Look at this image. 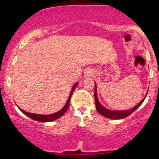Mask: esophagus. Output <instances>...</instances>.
Listing matches in <instances>:
<instances>
[{"label": "esophagus", "mask_w": 159, "mask_h": 159, "mask_svg": "<svg viewBox=\"0 0 159 159\" xmlns=\"http://www.w3.org/2000/svg\"><path fill=\"white\" fill-rule=\"evenodd\" d=\"M91 74H92V71H91L90 70H87L86 72H85V75L87 76V77H90V76L91 75Z\"/></svg>", "instance_id": "34e87169"}]
</instances>
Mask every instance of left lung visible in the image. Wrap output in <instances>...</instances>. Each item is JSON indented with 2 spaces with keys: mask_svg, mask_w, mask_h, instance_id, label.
Instances as JSON below:
<instances>
[{
  "mask_svg": "<svg viewBox=\"0 0 159 159\" xmlns=\"http://www.w3.org/2000/svg\"><path fill=\"white\" fill-rule=\"evenodd\" d=\"M95 107H96L97 111L100 114H101L102 116L107 117L108 119H121L126 118V117L129 116L131 114H132L134 111H135L137 108H138L139 106H140L141 104L143 103L144 100L145 98V96L144 98H143L142 101H141L140 103H139L138 105H136L134 107H133L132 109L130 110H127V111H113L108 109V108H104L103 106H101V104L98 101V94H97V86L96 84H95Z\"/></svg>",
  "mask_w": 159,
  "mask_h": 159,
  "instance_id": "8db88e82",
  "label": "left lung"
}]
</instances>
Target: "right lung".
Segmentation results:
<instances>
[{"label": "right lung", "instance_id": "1", "mask_svg": "<svg viewBox=\"0 0 159 159\" xmlns=\"http://www.w3.org/2000/svg\"><path fill=\"white\" fill-rule=\"evenodd\" d=\"M78 85V82H76V83L74 84L72 88H71V93H70V95H69V96L68 98V100H67L66 104H65V106H64V108H62V109H61L60 111H58V112L55 113V114H50V115H40V114H32V113H29V112H27V111H23L22 109H21L20 108H19V110L21 111V112L23 113V114H25V115H27V116H29L30 118H31L32 119H34V120L35 121H40V122H48V121H53L54 120H56V119H57L61 117V116H63L65 113L66 112L67 109H68L69 108V102H70V99H71V95H72V93L74 92V90H75L76 87Z\"/></svg>", "mask_w": 159, "mask_h": 159}]
</instances>
